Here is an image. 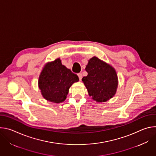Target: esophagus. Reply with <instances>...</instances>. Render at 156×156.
<instances>
[{
	"mask_svg": "<svg viewBox=\"0 0 156 156\" xmlns=\"http://www.w3.org/2000/svg\"><path fill=\"white\" fill-rule=\"evenodd\" d=\"M78 78H79V79H80V81H81V79H82V74L81 73H78Z\"/></svg>",
	"mask_w": 156,
	"mask_h": 156,
	"instance_id": "esophagus-1",
	"label": "esophagus"
}]
</instances>
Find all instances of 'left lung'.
<instances>
[{
    "instance_id": "1",
    "label": "left lung",
    "mask_w": 156,
    "mask_h": 156,
    "mask_svg": "<svg viewBox=\"0 0 156 156\" xmlns=\"http://www.w3.org/2000/svg\"><path fill=\"white\" fill-rule=\"evenodd\" d=\"M85 70L87 75L82 78V81L91 99L104 102L115 96L119 80L112 65L94 56L88 60Z\"/></svg>"
}]
</instances>
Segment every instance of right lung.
Returning a JSON list of instances; mask_svg holds the SVG:
<instances>
[{
    "label": "right lung",
    "mask_w": 156,
    "mask_h": 156,
    "mask_svg": "<svg viewBox=\"0 0 156 156\" xmlns=\"http://www.w3.org/2000/svg\"><path fill=\"white\" fill-rule=\"evenodd\" d=\"M78 81V76L58 58L44 65L39 76L38 87L44 99L58 104L66 99L71 86Z\"/></svg>",
    "instance_id": "1"
}]
</instances>
